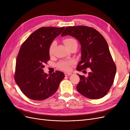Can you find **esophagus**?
Masks as SVG:
<instances>
[{
    "label": "esophagus",
    "instance_id": "1",
    "mask_svg": "<svg viewBox=\"0 0 130 130\" xmlns=\"http://www.w3.org/2000/svg\"><path fill=\"white\" fill-rule=\"evenodd\" d=\"M71 74H72L71 73H67V72L64 73L65 76H69V75H71Z\"/></svg>",
    "mask_w": 130,
    "mask_h": 130
}]
</instances>
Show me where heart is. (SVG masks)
Returning a JSON list of instances; mask_svg holds the SVG:
<instances>
[{
  "mask_svg": "<svg viewBox=\"0 0 130 130\" xmlns=\"http://www.w3.org/2000/svg\"><path fill=\"white\" fill-rule=\"evenodd\" d=\"M63 42L69 49L74 46H77V41L73 38H66L63 39ZM56 45V43L55 41H53L50 44L48 49V53L50 56H52L53 54ZM73 63V61H61L57 63L56 66L58 69L61 70H64V71H69L70 69V66Z\"/></svg>",
  "mask_w": 130,
  "mask_h": 130,
  "instance_id": "obj_1",
  "label": "heart"
}]
</instances>
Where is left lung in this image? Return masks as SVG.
I'll return each mask as SVG.
<instances>
[{
	"label": "left lung",
	"mask_w": 130,
	"mask_h": 130,
	"mask_svg": "<svg viewBox=\"0 0 130 130\" xmlns=\"http://www.w3.org/2000/svg\"><path fill=\"white\" fill-rule=\"evenodd\" d=\"M67 35L77 39L81 45V60L76 70L90 68L87 77L77 74L80 80L77 91L90 99L104 97L113 84L117 70L107 42L99 31L84 25L66 27L61 36Z\"/></svg>",
	"instance_id": "obj_1"
}]
</instances>
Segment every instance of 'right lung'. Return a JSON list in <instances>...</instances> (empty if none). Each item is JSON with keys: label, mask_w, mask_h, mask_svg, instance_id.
<instances>
[{"label": "right lung", "mask_w": 130, "mask_h": 130, "mask_svg": "<svg viewBox=\"0 0 130 130\" xmlns=\"http://www.w3.org/2000/svg\"><path fill=\"white\" fill-rule=\"evenodd\" d=\"M64 27H42L31 34L21 46L14 78L22 93L30 99L40 101L52 96L64 77V73L58 70L49 76L43 69L50 60V44Z\"/></svg>", "instance_id": "right-lung-1"}]
</instances>
